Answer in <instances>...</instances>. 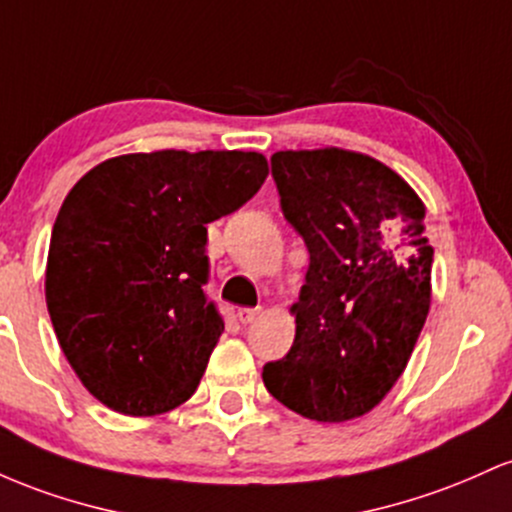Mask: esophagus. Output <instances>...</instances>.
<instances>
[{
    "label": "esophagus",
    "instance_id": "obj_1",
    "mask_svg": "<svg viewBox=\"0 0 512 512\" xmlns=\"http://www.w3.org/2000/svg\"><path fill=\"white\" fill-rule=\"evenodd\" d=\"M237 317L241 324H251V321H256L258 317H261V309H251V307H241L237 312Z\"/></svg>",
    "mask_w": 512,
    "mask_h": 512
}]
</instances>
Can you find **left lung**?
<instances>
[{
	"instance_id": "8db88e82",
	"label": "left lung",
	"mask_w": 512,
	"mask_h": 512,
	"mask_svg": "<svg viewBox=\"0 0 512 512\" xmlns=\"http://www.w3.org/2000/svg\"><path fill=\"white\" fill-rule=\"evenodd\" d=\"M271 169L309 268L295 343L263 365V384L304 418L353 421L394 387L426 324V208L396 171L348 149L275 152Z\"/></svg>"
}]
</instances>
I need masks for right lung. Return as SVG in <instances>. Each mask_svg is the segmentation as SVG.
<instances>
[{"mask_svg":"<svg viewBox=\"0 0 512 512\" xmlns=\"http://www.w3.org/2000/svg\"><path fill=\"white\" fill-rule=\"evenodd\" d=\"M258 152L162 149L74 183L50 237L45 302L62 353L101 404L157 416L198 389L225 331L208 300V222L263 186Z\"/></svg>","mask_w":512,"mask_h":512,"instance_id":"add662e5","label":"right lung"}]
</instances>
